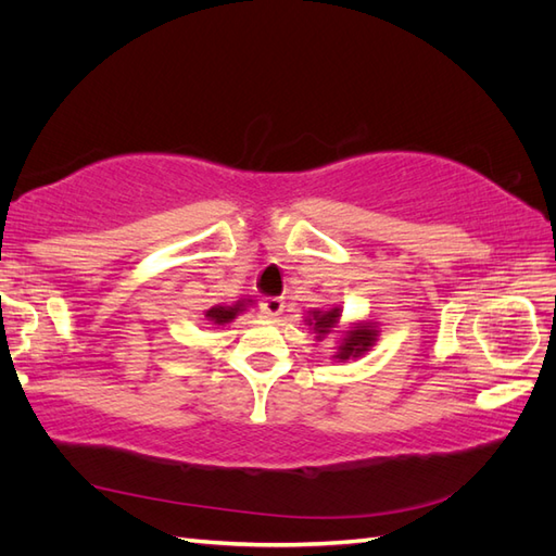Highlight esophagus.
Instances as JSON below:
<instances>
[{
  "mask_svg": "<svg viewBox=\"0 0 556 556\" xmlns=\"http://www.w3.org/2000/svg\"><path fill=\"white\" fill-rule=\"evenodd\" d=\"M285 308V301L280 296H266L262 301V311L268 315V317H278Z\"/></svg>",
  "mask_w": 556,
  "mask_h": 556,
  "instance_id": "1",
  "label": "esophagus"
}]
</instances>
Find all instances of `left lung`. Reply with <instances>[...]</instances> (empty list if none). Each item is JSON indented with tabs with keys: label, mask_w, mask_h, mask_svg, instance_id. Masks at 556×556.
Returning <instances> with one entry per match:
<instances>
[{
	"label": "left lung",
	"mask_w": 556,
	"mask_h": 556,
	"mask_svg": "<svg viewBox=\"0 0 556 556\" xmlns=\"http://www.w3.org/2000/svg\"><path fill=\"white\" fill-rule=\"evenodd\" d=\"M341 306H329V308H311L304 323L308 325V329L315 333L317 341L327 339L329 333L339 331V323H341ZM341 333V341L336 345V362H348V359H359L362 355H366L378 341V323H368V319H359V323L350 325L345 331Z\"/></svg>",
	"instance_id": "8db88e82"
}]
</instances>
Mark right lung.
I'll return each mask as SVG.
<instances>
[{"mask_svg":"<svg viewBox=\"0 0 556 556\" xmlns=\"http://www.w3.org/2000/svg\"><path fill=\"white\" fill-rule=\"evenodd\" d=\"M248 306H252V299H248V301L239 299V301H233L231 306L217 304V306H211L208 311H204V319H208V325L225 327L231 323V319H237V315H241Z\"/></svg>","mask_w":556,"mask_h":556,"instance_id":"obj_1","label":"right lung"}]
</instances>
